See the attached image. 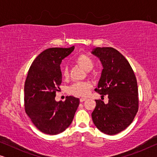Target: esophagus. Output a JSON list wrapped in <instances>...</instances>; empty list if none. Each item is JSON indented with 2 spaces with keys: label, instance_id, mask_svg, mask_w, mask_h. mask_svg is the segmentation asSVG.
Segmentation results:
<instances>
[{
  "label": "esophagus",
  "instance_id": "obj_1",
  "mask_svg": "<svg viewBox=\"0 0 157 157\" xmlns=\"http://www.w3.org/2000/svg\"><path fill=\"white\" fill-rule=\"evenodd\" d=\"M86 100V98H80V101H81V102L85 101Z\"/></svg>",
  "mask_w": 157,
  "mask_h": 157
}]
</instances>
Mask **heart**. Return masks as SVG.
<instances>
[{"label": "heart", "mask_w": 157, "mask_h": 157, "mask_svg": "<svg viewBox=\"0 0 157 157\" xmlns=\"http://www.w3.org/2000/svg\"><path fill=\"white\" fill-rule=\"evenodd\" d=\"M76 62L81 67L87 71L92 70L94 68V61L89 56L81 54L76 58ZM62 74L64 77H67L68 75V68L65 67L62 69ZM92 85L89 82H76L68 87V92L72 95L77 96H86L89 94Z\"/></svg>", "instance_id": "obj_1"}]
</instances>
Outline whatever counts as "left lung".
Segmentation results:
<instances>
[{
    "label": "left lung",
    "mask_w": 157,
    "mask_h": 157,
    "mask_svg": "<svg viewBox=\"0 0 157 157\" xmlns=\"http://www.w3.org/2000/svg\"><path fill=\"white\" fill-rule=\"evenodd\" d=\"M91 53L99 58L103 66L95 91L109 102L96 101L91 113L94 124L101 132L114 135L132 124L139 108L138 86L136 76L126 58L111 47H96Z\"/></svg>",
    "instance_id": "1"
}]
</instances>
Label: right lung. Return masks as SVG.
<instances>
[{
	"mask_svg": "<svg viewBox=\"0 0 157 157\" xmlns=\"http://www.w3.org/2000/svg\"><path fill=\"white\" fill-rule=\"evenodd\" d=\"M71 48H51L40 53L32 63L24 86L25 111L36 127L46 134L65 131L74 119L79 98L66 96L65 101L55 100L62 82V60L71 54Z\"/></svg>",
	"mask_w": 157,
	"mask_h": 157,
	"instance_id": "right-lung-1",
	"label": "right lung"
}]
</instances>
